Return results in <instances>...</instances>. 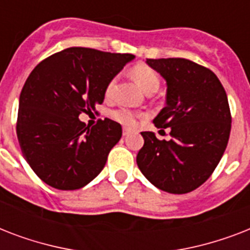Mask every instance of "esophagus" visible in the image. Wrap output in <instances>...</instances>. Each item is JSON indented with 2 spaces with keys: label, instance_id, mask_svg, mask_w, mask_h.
I'll use <instances>...</instances> for the list:
<instances>
[{
  "label": "esophagus",
  "instance_id": "34e87169",
  "mask_svg": "<svg viewBox=\"0 0 250 250\" xmlns=\"http://www.w3.org/2000/svg\"><path fill=\"white\" fill-rule=\"evenodd\" d=\"M129 133H131V131H129L128 128H125V129H123V136H128Z\"/></svg>",
  "mask_w": 250,
  "mask_h": 250
}]
</instances>
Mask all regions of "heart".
<instances>
[{
    "instance_id": "1",
    "label": "heart",
    "mask_w": 250,
    "mask_h": 250,
    "mask_svg": "<svg viewBox=\"0 0 250 250\" xmlns=\"http://www.w3.org/2000/svg\"><path fill=\"white\" fill-rule=\"evenodd\" d=\"M132 78L145 93L148 90H157L158 86H160V79H158L157 72L153 68L149 67V66H146V64H137V66H135L132 68ZM114 86H115V79H111L107 83L105 89V94L107 97L111 96V93H113ZM111 117L118 123H121V125H125V127H132L136 123V114L132 113L128 109L115 110V111L111 113Z\"/></svg>"
}]
</instances>
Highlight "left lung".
<instances>
[{"instance_id": "obj_1", "label": "left lung", "mask_w": 250, "mask_h": 250, "mask_svg": "<svg viewBox=\"0 0 250 250\" xmlns=\"http://www.w3.org/2000/svg\"><path fill=\"white\" fill-rule=\"evenodd\" d=\"M145 62L166 80V106L153 123L170 127L171 140L141 132L144 146L137 153V166L158 189L188 193L210 178L226 150L231 132L227 94L213 71L189 60Z\"/></svg>"}]
</instances>
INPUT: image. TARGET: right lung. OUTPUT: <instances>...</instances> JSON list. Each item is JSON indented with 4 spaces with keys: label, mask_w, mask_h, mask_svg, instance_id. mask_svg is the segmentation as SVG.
<instances>
[{
    "label": "right lung",
    "mask_w": 250,
    "mask_h": 250,
    "mask_svg": "<svg viewBox=\"0 0 250 250\" xmlns=\"http://www.w3.org/2000/svg\"><path fill=\"white\" fill-rule=\"evenodd\" d=\"M132 54L67 48L37 64L19 97L17 135L21 153L48 186L79 189L105 167L122 125L105 118L89 127L79 119L105 98L106 85Z\"/></svg>",
    "instance_id": "1"
}]
</instances>
